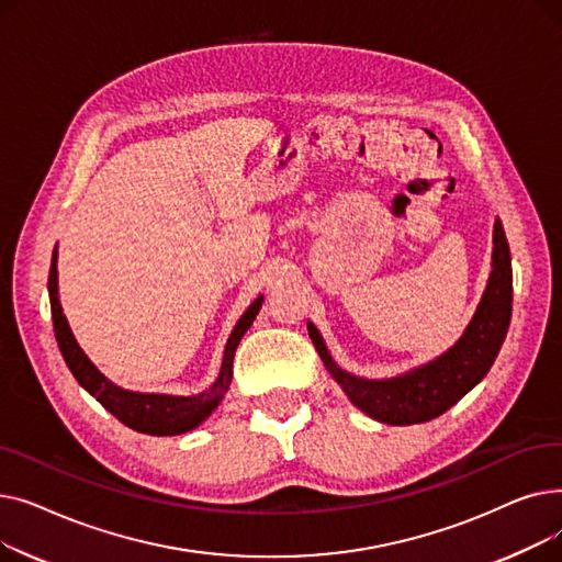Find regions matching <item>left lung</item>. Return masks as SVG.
I'll return each instance as SVG.
<instances>
[{"instance_id":"obj_1","label":"left lung","mask_w":562,"mask_h":562,"mask_svg":"<svg viewBox=\"0 0 562 562\" xmlns=\"http://www.w3.org/2000/svg\"><path fill=\"white\" fill-rule=\"evenodd\" d=\"M513 314V266L501 223H494L492 276L483 301L460 341L445 356L392 380H362L341 371L328 356L318 330L307 323L312 344L323 364L339 382L352 405L369 417L392 426L430 422L456 405L490 371L498 348L506 339Z\"/></svg>"}]
</instances>
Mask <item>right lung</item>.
I'll list each match as a JSON object with an SVG mask.
<instances>
[{
	"label": "right lung",
	"mask_w": 562,
	"mask_h": 562,
	"mask_svg": "<svg viewBox=\"0 0 562 562\" xmlns=\"http://www.w3.org/2000/svg\"><path fill=\"white\" fill-rule=\"evenodd\" d=\"M49 303H52V321H54V335L58 341V348H61V356L77 378L79 385L95 396L102 407H106L111 415L130 426L132 430L145 432V435H182L195 426H200L212 412L218 407L223 401L225 392L229 390L232 382V362H234V350L239 346L244 333L252 326V321L261 307V296L246 310V314L236 323V328L232 330L227 346H225V358L221 367V375L214 382V385L198 394V396H168V394H138V392H127L115 387L113 382H109L95 367L93 362L83 356V350L75 341L68 321L64 316L61 303H58V289H56V248L52 255V266H49Z\"/></svg>",
	"instance_id": "obj_1"
}]
</instances>
